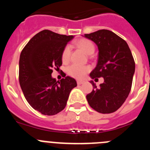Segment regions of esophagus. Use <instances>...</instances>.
<instances>
[{"label":"esophagus","mask_w":150,"mask_h":150,"mask_svg":"<svg viewBox=\"0 0 150 150\" xmlns=\"http://www.w3.org/2000/svg\"><path fill=\"white\" fill-rule=\"evenodd\" d=\"M76 83H77V85H81L84 83V81H83V80H77Z\"/></svg>","instance_id":"1"}]
</instances>
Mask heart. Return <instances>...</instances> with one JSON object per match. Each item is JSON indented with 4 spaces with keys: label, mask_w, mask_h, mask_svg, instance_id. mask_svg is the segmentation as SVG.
Masks as SVG:
<instances>
[{
    "label": "heart",
    "mask_w": 150,
    "mask_h": 150,
    "mask_svg": "<svg viewBox=\"0 0 150 150\" xmlns=\"http://www.w3.org/2000/svg\"><path fill=\"white\" fill-rule=\"evenodd\" d=\"M74 44L83 50L88 55L93 54L95 52V45L88 39H80L76 41ZM70 58H71V47L69 46H66L62 51V60L64 63H67L70 60ZM90 71H91V67L89 66L73 64L67 67V72L72 77L76 79H83Z\"/></svg>",
    "instance_id": "b5f03b06"
}]
</instances>
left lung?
<instances>
[{"label":"left lung","mask_w":150,"mask_h":150,"mask_svg":"<svg viewBox=\"0 0 150 150\" xmlns=\"http://www.w3.org/2000/svg\"><path fill=\"white\" fill-rule=\"evenodd\" d=\"M85 38L94 41L98 47L97 66L90 74L95 80L104 77V82L86 95L90 107L100 113L117 110L129 95L135 71V62L125 40L109 30L86 34Z\"/></svg>","instance_id":"left-lung-1"}]
</instances>
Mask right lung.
Returning <instances> with one entry per match:
<instances>
[{"label":"right lung","instance_id":"obj_1","mask_svg":"<svg viewBox=\"0 0 150 150\" xmlns=\"http://www.w3.org/2000/svg\"><path fill=\"white\" fill-rule=\"evenodd\" d=\"M73 38L50 30H41L21 52L19 84L28 104L43 115L53 116L63 110L70 92L77 86L70 76L60 81L52 77V69L57 71L62 66V51Z\"/></svg>","mask_w":150,"mask_h":150}]
</instances>
